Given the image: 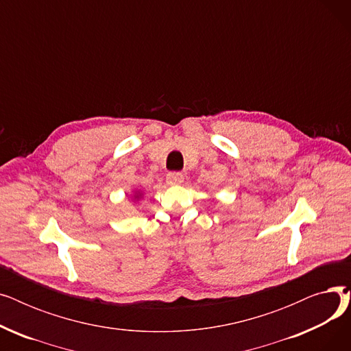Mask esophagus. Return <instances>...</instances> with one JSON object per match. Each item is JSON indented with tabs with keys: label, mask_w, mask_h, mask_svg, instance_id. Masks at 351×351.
Masks as SVG:
<instances>
[{
	"label": "esophagus",
	"mask_w": 351,
	"mask_h": 351,
	"mask_svg": "<svg viewBox=\"0 0 351 351\" xmlns=\"http://www.w3.org/2000/svg\"><path fill=\"white\" fill-rule=\"evenodd\" d=\"M166 182H168L169 185H180L183 182V175L179 172H169L166 175Z\"/></svg>",
	"instance_id": "esophagus-1"
}]
</instances>
